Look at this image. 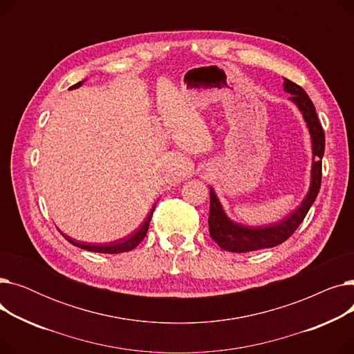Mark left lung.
Returning a JSON list of instances; mask_svg holds the SVG:
<instances>
[{"mask_svg": "<svg viewBox=\"0 0 354 354\" xmlns=\"http://www.w3.org/2000/svg\"><path fill=\"white\" fill-rule=\"evenodd\" d=\"M284 90L292 95L290 100H292L301 110L311 135L314 160L311 167L310 191L299 209L292 212L284 221L266 227H245L236 224V222L231 221L225 215L224 209L221 207V202L218 201L214 189L211 188L208 218L209 234L215 243L225 251L250 252L263 248H272L283 244L299 228L315 198L319 195L322 185V159L324 155V130L322 123L319 122L317 113H315V107L304 88L288 79H284Z\"/></svg>", "mask_w": 354, "mask_h": 354, "instance_id": "obj_1", "label": "left lung"}]
</instances>
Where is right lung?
Returning <instances> with one entry per match:
<instances>
[{"mask_svg": "<svg viewBox=\"0 0 354 354\" xmlns=\"http://www.w3.org/2000/svg\"><path fill=\"white\" fill-rule=\"evenodd\" d=\"M82 84H83V82H79V83H76L74 86H71L70 88H77ZM153 211H155V207L152 208L151 214H149L147 218L145 219L143 225L133 235H130L129 238H124V239H120V241H116V243H110V244H87V243H80V241L73 239V238H70V236H67L64 234H63V236L68 241L70 244L76 245V247H79L82 250H86V251L102 252V254H120V252H126V251H132L133 248H136L142 243L143 238L146 236V232L149 230V222H151V219H152Z\"/></svg>", "mask_w": 354, "mask_h": 354, "instance_id": "add662e5", "label": "right lung"}]
</instances>
